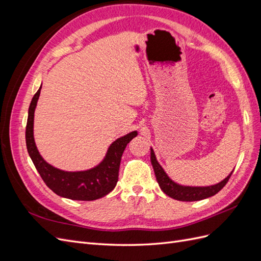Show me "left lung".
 Wrapping results in <instances>:
<instances>
[{
  "label": "left lung",
  "mask_w": 261,
  "mask_h": 261,
  "mask_svg": "<svg viewBox=\"0 0 261 261\" xmlns=\"http://www.w3.org/2000/svg\"><path fill=\"white\" fill-rule=\"evenodd\" d=\"M150 159H151V164L154 170V174L156 177V181L159 184L162 192L168 195L173 199H176L179 201H198L209 198L211 196H215L222 189L225 184L227 183L228 178L231 177L233 171L228 174L223 180L220 183L210 185V186H185L180 185L176 181L171 179L169 175L165 173L163 168L158 162L154 151L152 148H150Z\"/></svg>",
  "instance_id": "1"
}]
</instances>
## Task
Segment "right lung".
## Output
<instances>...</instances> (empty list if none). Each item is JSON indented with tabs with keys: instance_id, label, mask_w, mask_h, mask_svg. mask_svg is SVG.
<instances>
[{
	"instance_id": "add662e5",
	"label": "right lung",
	"mask_w": 261,
	"mask_h": 261,
	"mask_svg": "<svg viewBox=\"0 0 261 261\" xmlns=\"http://www.w3.org/2000/svg\"><path fill=\"white\" fill-rule=\"evenodd\" d=\"M41 86L30 102L26 126L28 153L43 181L55 194L72 200L90 201L102 198L116 186L121 158L129 141L137 136V130L126 134L110 145L106 156L94 168L85 171H63L46 162L39 153L34 137V117Z\"/></svg>"
}]
</instances>
